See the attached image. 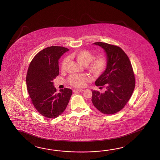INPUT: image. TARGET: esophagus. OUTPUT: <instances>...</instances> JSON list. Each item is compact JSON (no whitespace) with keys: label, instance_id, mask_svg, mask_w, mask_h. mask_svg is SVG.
Returning a JSON list of instances; mask_svg holds the SVG:
<instances>
[{"label":"esophagus","instance_id":"esophagus-1","mask_svg":"<svg viewBox=\"0 0 160 160\" xmlns=\"http://www.w3.org/2000/svg\"><path fill=\"white\" fill-rule=\"evenodd\" d=\"M74 92H83V89H78V88H75L73 90Z\"/></svg>","mask_w":160,"mask_h":160}]
</instances>
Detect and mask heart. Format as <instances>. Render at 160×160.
I'll return each mask as SVG.
<instances>
[{
  "label": "heart",
  "instance_id": "heart-1",
  "mask_svg": "<svg viewBox=\"0 0 160 160\" xmlns=\"http://www.w3.org/2000/svg\"><path fill=\"white\" fill-rule=\"evenodd\" d=\"M70 58L75 59L79 64L85 66L88 72L94 76H98L101 74L107 66V61L105 57H99L93 60L94 55L87 50L75 51L72 53ZM68 62V58L63 59L61 66L62 71L66 70ZM90 79V77L87 74L72 75L68 78V82L73 86L81 88L83 87Z\"/></svg>",
  "mask_w": 160,
  "mask_h": 160
}]
</instances>
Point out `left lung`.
<instances>
[{"instance_id":"8db88e82","label":"left lung","mask_w":160,"mask_h":160,"mask_svg":"<svg viewBox=\"0 0 160 160\" xmlns=\"http://www.w3.org/2000/svg\"><path fill=\"white\" fill-rule=\"evenodd\" d=\"M102 48L106 55L105 71L95 81L105 92L92 90V104L106 114L118 112L126 105L135 88V78L129 59L121 48L103 42L93 43Z\"/></svg>"}]
</instances>
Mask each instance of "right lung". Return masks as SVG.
I'll list each match as a JSON object with an SVG mask.
<instances>
[{
  "label": "right lung",
  "mask_w": 160,
  "mask_h": 160,
  "mask_svg": "<svg viewBox=\"0 0 160 160\" xmlns=\"http://www.w3.org/2000/svg\"><path fill=\"white\" fill-rule=\"evenodd\" d=\"M68 50L61 46L45 48L34 57L28 67L26 84L31 101L38 112L48 118L60 116L72 96L70 88L56 92L53 82L59 73L58 61Z\"/></svg>",
  "instance_id": "1"
}]
</instances>
